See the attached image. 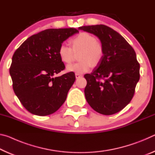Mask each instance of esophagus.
I'll return each mask as SVG.
<instances>
[{
	"label": "esophagus",
	"mask_w": 155,
	"mask_h": 155,
	"mask_svg": "<svg viewBox=\"0 0 155 155\" xmlns=\"http://www.w3.org/2000/svg\"><path fill=\"white\" fill-rule=\"evenodd\" d=\"M75 77H76V78H78L82 77V75L79 74H75Z\"/></svg>",
	"instance_id": "obj_1"
}]
</instances>
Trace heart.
I'll return each instance as SVG.
<instances>
[{
	"label": "heart",
	"mask_w": 155,
	"mask_h": 155,
	"mask_svg": "<svg viewBox=\"0 0 155 155\" xmlns=\"http://www.w3.org/2000/svg\"><path fill=\"white\" fill-rule=\"evenodd\" d=\"M70 43L72 49L65 44L60 45L58 50L60 60L64 64H70L74 59V50L80 51L78 54L80 61L68 65L67 71L83 74L90 69L91 65L96 66L101 63L103 57V48L94 35L86 32L81 33L72 39Z\"/></svg>",
	"instance_id": "1"
}]
</instances>
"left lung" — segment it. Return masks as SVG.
Segmentation results:
<instances>
[{"label":"left lung","instance_id":"obj_1","mask_svg":"<svg viewBox=\"0 0 155 155\" xmlns=\"http://www.w3.org/2000/svg\"><path fill=\"white\" fill-rule=\"evenodd\" d=\"M94 34L101 40L103 57L87 80L85 96L96 112L109 115L123 109L132 100L140 80V68L136 53L117 31L103 25L78 28Z\"/></svg>","mask_w":155,"mask_h":155}]
</instances>
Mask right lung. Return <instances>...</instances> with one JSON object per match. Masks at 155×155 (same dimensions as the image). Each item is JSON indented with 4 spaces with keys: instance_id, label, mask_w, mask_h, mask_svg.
Segmentation results:
<instances>
[{
    "instance_id": "1",
    "label": "right lung",
    "mask_w": 155,
    "mask_h": 155,
    "mask_svg": "<svg viewBox=\"0 0 155 155\" xmlns=\"http://www.w3.org/2000/svg\"><path fill=\"white\" fill-rule=\"evenodd\" d=\"M78 32L74 28H49L29 37L15 51L9 68L13 89L31 114L51 115L66 100L76 77L73 72L54 77L65 69L58 50L65 40Z\"/></svg>"
}]
</instances>
